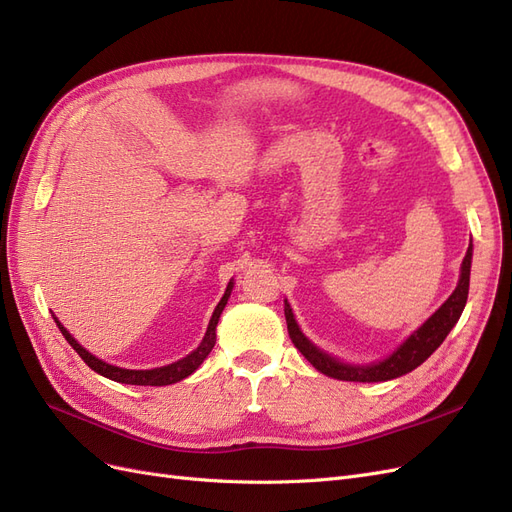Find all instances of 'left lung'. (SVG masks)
<instances>
[{
    "label": "left lung",
    "instance_id": "8db88e82",
    "mask_svg": "<svg viewBox=\"0 0 512 512\" xmlns=\"http://www.w3.org/2000/svg\"><path fill=\"white\" fill-rule=\"evenodd\" d=\"M470 267H472V241L466 252V258L461 262V275L459 284L453 290L451 297L444 301V305L433 314L421 329L414 331L404 344H401L391 356H386L384 361L371 363V365H346L342 361L333 359L327 352L318 350L309 339L301 333L297 320L292 316V309L286 301L284 314L288 324V335L292 339L294 348H297L305 359L312 363L320 374L337 378V380H348V382H386L408 374V371L416 369L421 363H425L429 356L438 350V346L444 342L446 335L457 324L463 307L468 301V290H470Z\"/></svg>",
    "mask_w": 512,
    "mask_h": 512
}]
</instances>
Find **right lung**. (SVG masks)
Instances as JSON below:
<instances>
[{
	"label": "right lung",
	"instance_id": "1",
	"mask_svg": "<svg viewBox=\"0 0 512 512\" xmlns=\"http://www.w3.org/2000/svg\"><path fill=\"white\" fill-rule=\"evenodd\" d=\"M230 290H232V280L228 282V288L224 292L222 301L218 303V307H215V312L209 320V327H207V333L203 337V342H200V346L190 352L185 359L177 361V363H170V365H164V367H156V369H123V367H115V365H108L100 359H96L94 354L87 352L76 339L64 329V324H61L57 318V327L61 331V335H64L68 339V344L79 352L81 359L96 371V374L108 378V380H115V382H121V384H136V386H166V384H175L183 378H188L190 374H194V371L200 367V363H203L211 348L215 346V327H218V320L222 316V309L226 307L228 303V297H230Z\"/></svg>",
	"mask_w": 512,
	"mask_h": 512
}]
</instances>
